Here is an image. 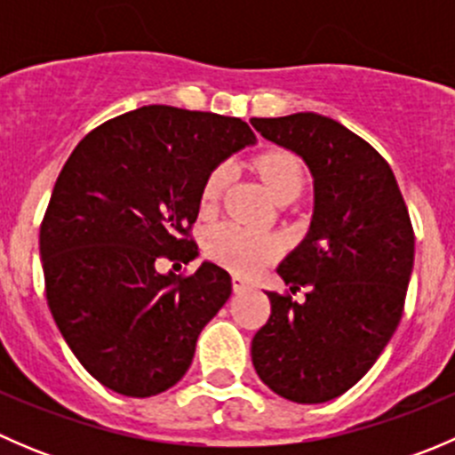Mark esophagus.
I'll list each match as a JSON object with an SVG mask.
<instances>
[{
  "label": "esophagus",
  "instance_id": "34e87169",
  "mask_svg": "<svg viewBox=\"0 0 455 455\" xmlns=\"http://www.w3.org/2000/svg\"><path fill=\"white\" fill-rule=\"evenodd\" d=\"M253 291V283L246 282L244 277H240V275H233V292L235 295H242V292H249Z\"/></svg>",
  "mask_w": 455,
  "mask_h": 455
}]
</instances>
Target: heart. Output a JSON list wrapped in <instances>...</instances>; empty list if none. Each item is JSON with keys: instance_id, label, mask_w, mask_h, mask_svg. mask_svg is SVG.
Listing matches in <instances>:
<instances>
[{"instance_id": "b5f03b06", "label": "heart", "mask_w": 455, "mask_h": 455, "mask_svg": "<svg viewBox=\"0 0 455 455\" xmlns=\"http://www.w3.org/2000/svg\"><path fill=\"white\" fill-rule=\"evenodd\" d=\"M257 172H259L266 189L270 191L275 200L286 194H292L297 198L299 191L304 189V164L291 151L277 149L261 154L257 158ZM228 180H231V167L227 163L211 169L204 185H202V211L215 209L224 189H227ZM277 251L279 244L275 237L266 235V233H255L251 228L240 227V224H222V227L213 228L206 237V253H209L211 259L242 275H251L259 270L261 266L268 264L277 255Z\"/></svg>"}]
</instances>
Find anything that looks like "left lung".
Segmentation results:
<instances>
[{
  "mask_svg": "<svg viewBox=\"0 0 455 455\" xmlns=\"http://www.w3.org/2000/svg\"><path fill=\"white\" fill-rule=\"evenodd\" d=\"M266 140L299 156L313 176V220L277 275L301 301L266 291L270 319L251 343L257 376L301 405L359 383L403 315L414 231L383 156L334 118L297 112L253 118Z\"/></svg>",
  "mask_w": 455,
  "mask_h": 455,
  "instance_id": "8db88e82",
  "label": "left lung"
}]
</instances>
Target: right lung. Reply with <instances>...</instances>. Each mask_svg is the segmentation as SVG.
Instances as JSON below:
<instances>
[{"label": "right lung", "instance_id": "right-lung-1", "mask_svg": "<svg viewBox=\"0 0 455 455\" xmlns=\"http://www.w3.org/2000/svg\"><path fill=\"white\" fill-rule=\"evenodd\" d=\"M257 139L240 118L145 105L96 127L54 185L39 233L45 295L68 347L99 383L132 398L173 387L202 328L231 297V275L187 261L211 169Z\"/></svg>", "mask_w": 455, "mask_h": 455}]
</instances>
